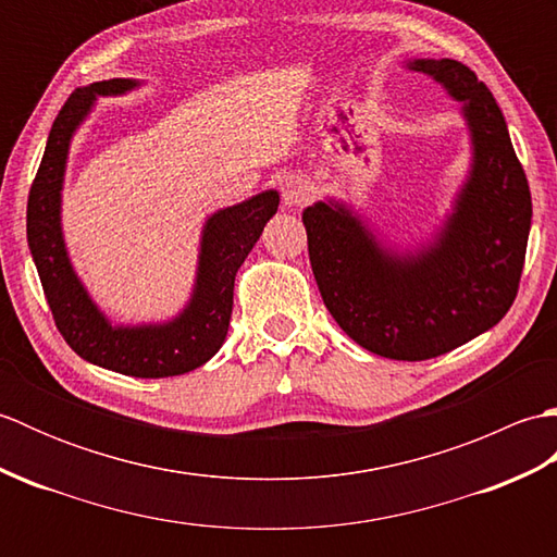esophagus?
<instances>
[{"label": "esophagus", "mask_w": 557, "mask_h": 557, "mask_svg": "<svg viewBox=\"0 0 557 557\" xmlns=\"http://www.w3.org/2000/svg\"><path fill=\"white\" fill-rule=\"evenodd\" d=\"M313 198V186L301 174H289L285 182H282V200L289 208H304L309 206Z\"/></svg>", "instance_id": "1"}]
</instances>
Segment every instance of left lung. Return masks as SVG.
<instances>
[{
  "instance_id": "1",
  "label": "left lung",
  "mask_w": 557,
  "mask_h": 557,
  "mask_svg": "<svg viewBox=\"0 0 557 557\" xmlns=\"http://www.w3.org/2000/svg\"><path fill=\"white\" fill-rule=\"evenodd\" d=\"M461 102L471 170L433 242L397 253L339 200L304 210L321 297L345 333L377 357L423 361L503 321L522 277L531 194L486 83L455 59H413Z\"/></svg>"
}]
</instances>
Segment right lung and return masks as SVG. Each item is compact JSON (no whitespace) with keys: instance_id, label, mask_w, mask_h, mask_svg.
<instances>
[{"instance_id":"add662e5","label":"right lung","mask_w":557,"mask_h":557,"mask_svg":"<svg viewBox=\"0 0 557 557\" xmlns=\"http://www.w3.org/2000/svg\"><path fill=\"white\" fill-rule=\"evenodd\" d=\"M140 86L134 78L90 83L71 92L47 138L45 156L28 194V246L59 333L81 359L134 377H170L215 357L227 337L234 277L280 206L277 191L222 208L200 234L194 294L168 323L114 325L83 287L71 265L62 234V186L69 146L98 96H124Z\"/></svg>"}]
</instances>
